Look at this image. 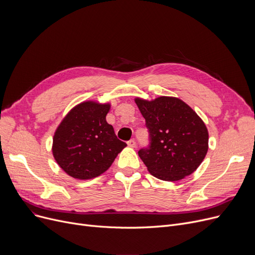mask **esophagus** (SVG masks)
<instances>
[{
  "mask_svg": "<svg viewBox=\"0 0 255 255\" xmlns=\"http://www.w3.org/2000/svg\"><path fill=\"white\" fill-rule=\"evenodd\" d=\"M127 144H128V146H130V148H135L136 142H135L134 139H131V140H129V141L127 142Z\"/></svg>",
  "mask_w": 255,
  "mask_h": 255,
  "instance_id": "1",
  "label": "esophagus"
}]
</instances>
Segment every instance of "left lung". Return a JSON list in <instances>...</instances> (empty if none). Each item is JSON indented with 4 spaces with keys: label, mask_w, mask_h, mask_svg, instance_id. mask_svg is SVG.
Segmentation results:
<instances>
[{
    "label": "left lung",
    "mask_w": 255,
    "mask_h": 255,
    "mask_svg": "<svg viewBox=\"0 0 255 255\" xmlns=\"http://www.w3.org/2000/svg\"><path fill=\"white\" fill-rule=\"evenodd\" d=\"M134 101L145 119L151 136L150 149L138 155L155 178L176 182L191 175L204 161L209 132L204 121L183 100L159 96Z\"/></svg>",
    "instance_id": "obj_1"
}]
</instances>
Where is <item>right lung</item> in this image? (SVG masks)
Here are the masks:
<instances>
[{"mask_svg":"<svg viewBox=\"0 0 255 255\" xmlns=\"http://www.w3.org/2000/svg\"><path fill=\"white\" fill-rule=\"evenodd\" d=\"M111 106L109 102L83 101L72 107L57 127L51 152L68 176L90 180L102 175L127 145L106 122Z\"/></svg>","mask_w":255,"mask_h":255,"instance_id":"obj_1","label":"right lung"}]
</instances>
